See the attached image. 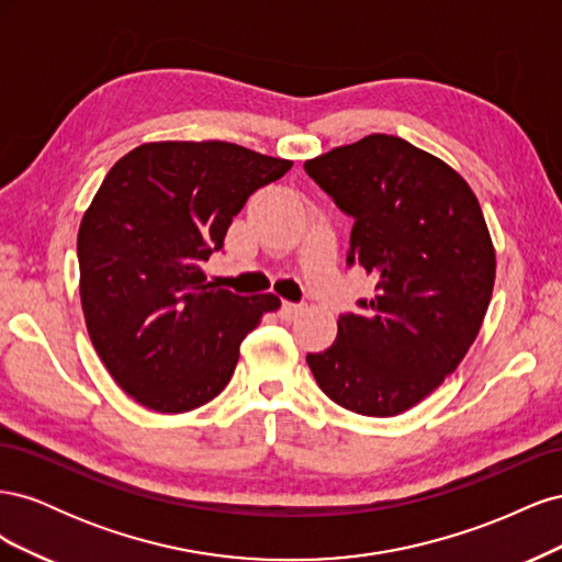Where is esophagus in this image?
<instances>
[{"mask_svg": "<svg viewBox=\"0 0 562 562\" xmlns=\"http://www.w3.org/2000/svg\"><path fill=\"white\" fill-rule=\"evenodd\" d=\"M304 312L302 304H295V302H281V318L291 321L295 316H300Z\"/></svg>", "mask_w": 562, "mask_h": 562, "instance_id": "1", "label": "esophagus"}]
</instances>
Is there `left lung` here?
<instances>
[{"mask_svg": "<svg viewBox=\"0 0 562 562\" xmlns=\"http://www.w3.org/2000/svg\"><path fill=\"white\" fill-rule=\"evenodd\" d=\"M304 171L353 217L347 265L375 279L361 314L339 316L330 349L307 363L347 411L401 415L443 384L483 326L497 260L481 203L452 166L384 133Z\"/></svg>", "mask_w": 562, "mask_h": 562, "instance_id": "obj_1", "label": "left lung"}]
</instances>
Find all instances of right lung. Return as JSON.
<instances>
[{
    "instance_id": "add662e5",
    "label": "right lung",
    "mask_w": 562,
    "mask_h": 562,
    "mask_svg": "<svg viewBox=\"0 0 562 562\" xmlns=\"http://www.w3.org/2000/svg\"><path fill=\"white\" fill-rule=\"evenodd\" d=\"M293 161L234 143H145L119 159L81 217L79 295L114 382L157 413H187L227 386L271 293L206 281L232 217Z\"/></svg>"
}]
</instances>
